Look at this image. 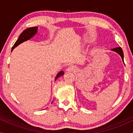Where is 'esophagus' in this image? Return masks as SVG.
<instances>
[{"label": "esophagus", "instance_id": "34e87169", "mask_svg": "<svg viewBox=\"0 0 133 133\" xmlns=\"http://www.w3.org/2000/svg\"><path fill=\"white\" fill-rule=\"evenodd\" d=\"M66 71L69 72H75L76 71V68L75 66H73V65H70L67 69Z\"/></svg>", "mask_w": 133, "mask_h": 133}]
</instances>
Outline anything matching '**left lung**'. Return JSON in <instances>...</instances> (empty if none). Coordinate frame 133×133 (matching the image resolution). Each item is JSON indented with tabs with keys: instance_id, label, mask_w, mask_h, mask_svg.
<instances>
[{
	"instance_id": "1",
	"label": "left lung",
	"mask_w": 133,
	"mask_h": 133,
	"mask_svg": "<svg viewBox=\"0 0 133 133\" xmlns=\"http://www.w3.org/2000/svg\"><path fill=\"white\" fill-rule=\"evenodd\" d=\"M112 51L116 52H117V54H119L120 56H121V58H122V60L123 61V59H124V54H123V50H122V49L120 47H116V48L112 49ZM123 62H124V61H123Z\"/></svg>"
}]
</instances>
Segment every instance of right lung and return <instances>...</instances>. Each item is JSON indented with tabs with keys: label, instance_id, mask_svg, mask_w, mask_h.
<instances>
[{
	"label": "right lung",
	"instance_id": "obj_1",
	"mask_svg": "<svg viewBox=\"0 0 133 133\" xmlns=\"http://www.w3.org/2000/svg\"><path fill=\"white\" fill-rule=\"evenodd\" d=\"M37 29H38L37 27H30V28H28L27 29L24 30V31L21 34V35L19 36V38H18L17 41H16V43H15L14 45L12 48V51H13L15 47H16L17 45H19L20 44L22 43V42H25V41L29 40V39H30V38L32 37L33 36L37 33ZM64 72L63 71L59 72L57 74V76H56L55 80H56V79H57L58 77H60V76L64 75Z\"/></svg>",
	"mask_w": 133,
	"mask_h": 133
}]
</instances>
